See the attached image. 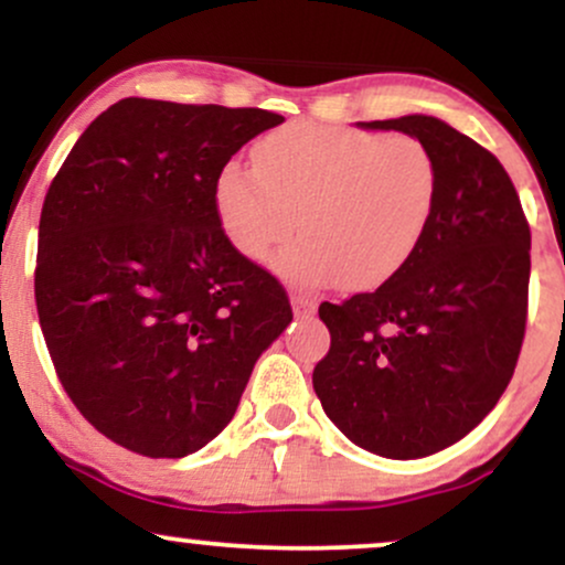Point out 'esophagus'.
<instances>
[{"mask_svg": "<svg viewBox=\"0 0 565 565\" xmlns=\"http://www.w3.org/2000/svg\"><path fill=\"white\" fill-rule=\"evenodd\" d=\"M291 310H295V316H302V319H308V316L316 313L313 297L302 295V291H291Z\"/></svg>", "mask_w": 565, "mask_h": 565, "instance_id": "34e87169", "label": "esophagus"}]
</instances>
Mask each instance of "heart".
<instances>
[{"label":"heart","mask_w":565,"mask_h":565,"mask_svg":"<svg viewBox=\"0 0 565 565\" xmlns=\"http://www.w3.org/2000/svg\"><path fill=\"white\" fill-rule=\"evenodd\" d=\"M252 167L228 161L217 172L220 225L255 263L300 225L276 268L302 287L387 281L412 260L436 206V161L412 135L291 121L255 142Z\"/></svg>","instance_id":"obj_1"}]
</instances>
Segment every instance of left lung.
Returning a JSON list of instances; mask_svg holds the SVG:
<instances>
[{"label": "left lung", "mask_w": 565, "mask_h": 565, "mask_svg": "<svg viewBox=\"0 0 565 565\" xmlns=\"http://www.w3.org/2000/svg\"><path fill=\"white\" fill-rule=\"evenodd\" d=\"M361 127L425 142L436 206L398 274L321 302L332 345L313 387L355 446L417 459L468 436L510 385L526 334L531 231L510 174L468 135L423 114Z\"/></svg>", "instance_id": "1"}]
</instances>
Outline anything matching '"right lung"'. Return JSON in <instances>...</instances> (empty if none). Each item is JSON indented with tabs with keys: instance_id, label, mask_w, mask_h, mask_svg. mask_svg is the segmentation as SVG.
I'll return each instance as SVG.
<instances>
[{
	"instance_id": "right-lung-1",
	"label": "right lung",
	"mask_w": 565,
	"mask_h": 565,
	"mask_svg": "<svg viewBox=\"0 0 565 565\" xmlns=\"http://www.w3.org/2000/svg\"><path fill=\"white\" fill-rule=\"evenodd\" d=\"M284 116L125 97L82 132L44 196L34 295L82 417L151 459L231 423L287 291L238 255L215 210L233 153Z\"/></svg>"
}]
</instances>
